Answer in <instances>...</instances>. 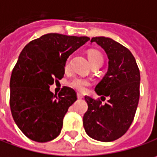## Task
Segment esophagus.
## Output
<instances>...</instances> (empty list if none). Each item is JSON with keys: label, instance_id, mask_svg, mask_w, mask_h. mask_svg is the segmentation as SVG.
Segmentation results:
<instances>
[{"label": "esophagus", "instance_id": "obj_1", "mask_svg": "<svg viewBox=\"0 0 157 157\" xmlns=\"http://www.w3.org/2000/svg\"><path fill=\"white\" fill-rule=\"evenodd\" d=\"M77 98H83V96H82V94L78 93V94H77Z\"/></svg>", "mask_w": 157, "mask_h": 157}]
</instances>
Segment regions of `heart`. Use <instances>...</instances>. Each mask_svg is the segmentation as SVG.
<instances>
[{
    "mask_svg": "<svg viewBox=\"0 0 157 157\" xmlns=\"http://www.w3.org/2000/svg\"><path fill=\"white\" fill-rule=\"evenodd\" d=\"M88 59H89V61L91 66L94 64H98V63L103 64V56L101 55V53L99 51H96V50H90L88 51ZM65 67H66V68L68 67V60L66 62ZM89 84H90V82L82 78H78V77L73 79L69 82L70 87H72L78 91H81V92L84 91L87 86H89Z\"/></svg>",
    "mask_w": 157,
    "mask_h": 157,
    "instance_id": "obj_1",
    "label": "heart"
}]
</instances>
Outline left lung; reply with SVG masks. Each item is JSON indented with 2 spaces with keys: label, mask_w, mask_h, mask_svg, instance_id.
Instances as JSON below:
<instances>
[{
  "label": "left lung",
  "mask_w": 157,
  "mask_h": 157,
  "mask_svg": "<svg viewBox=\"0 0 157 157\" xmlns=\"http://www.w3.org/2000/svg\"><path fill=\"white\" fill-rule=\"evenodd\" d=\"M90 42L99 45L108 58L107 72L95 88L98 95L108 97V100L102 104L85 96L88 110L83 115V127L90 138L109 142L122 137L133 121L140 75L132 52L119 42L104 36L93 37Z\"/></svg>",
  "instance_id": "8db88e82"
}]
</instances>
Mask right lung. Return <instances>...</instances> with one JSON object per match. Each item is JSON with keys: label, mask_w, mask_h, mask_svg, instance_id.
Instances as JSON below:
<instances>
[{"label": "right lung", "mask_w": 157, "mask_h": 157, "mask_svg": "<svg viewBox=\"0 0 157 157\" xmlns=\"http://www.w3.org/2000/svg\"><path fill=\"white\" fill-rule=\"evenodd\" d=\"M89 40L47 33L21 51L10 77V105L16 124L30 140L47 142L59 135L64 116L77 99L76 92L65 86L57 96L50 86L64 76L70 55Z\"/></svg>", "instance_id": "obj_1"}]
</instances>
